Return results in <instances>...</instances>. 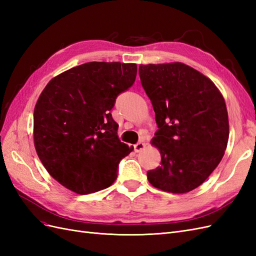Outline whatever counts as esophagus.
Returning <instances> with one entry per match:
<instances>
[{
	"label": "esophagus",
	"mask_w": 256,
	"mask_h": 256,
	"mask_svg": "<svg viewBox=\"0 0 256 256\" xmlns=\"http://www.w3.org/2000/svg\"><path fill=\"white\" fill-rule=\"evenodd\" d=\"M145 143H143V142H138V143H136V145H134V152H141L143 148H145Z\"/></svg>",
	"instance_id": "esophagus-1"
}]
</instances>
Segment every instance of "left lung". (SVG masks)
<instances>
[{
	"mask_svg": "<svg viewBox=\"0 0 256 256\" xmlns=\"http://www.w3.org/2000/svg\"><path fill=\"white\" fill-rule=\"evenodd\" d=\"M158 131L152 145L161 154L147 180L162 191L187 193L218 166L228 141V116L214 83L184 63L138 66Z\"/></svg>",
	"mask_w": 256,
	"mask_h": 256,
	"instance_id": "8db88e82",
	"label": "left lung"
}]
</instances>
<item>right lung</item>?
Segmentation results:
<instances>
[{"label":"right lung","mask_w":256,"mask_h":256,"mask_svg":"<svg viewBox=\"0 0 256 256\" xmlns=\"http://www.w3.org/2000/svg\"><path fill=\"white\" fill-rule=\"evenodd\" d=\"M136 64L90 62L46 85L34 109V145L48 173L78 194L106 189L134 147L120 141L110 111L132 86Z\"/></svg>","instance_id":"obj_1"}]
</instances>
